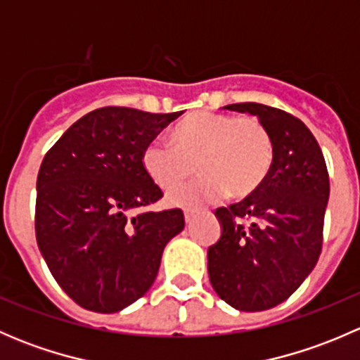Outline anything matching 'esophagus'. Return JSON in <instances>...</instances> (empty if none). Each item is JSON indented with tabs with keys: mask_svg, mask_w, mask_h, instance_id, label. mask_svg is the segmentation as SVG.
Instances as JSON below:
<instances>
[{
	"mask_svg": "<svg viewBox=\"0 0 360 360\" xmlns=\"http://www.w3.org/2000/svg\"><path fill=\"white\" fill-rule=\"evenodd\" d=\"M193 217H195V210H190V209L184 210V221H186V224H190L191 221H193Z\"/></svg>",
	"mask_w": 360,
	"mask_h": 360,
	"instance_id": "34e87169",
	"label": "esophagus"
}]
</instances>
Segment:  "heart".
Returning a JSON list of instances; mask_svg holds the SVG:
<instances>
[{"label": "heart", "instance_id": "obj_1", "mask_svg": "<svg viewBox=\"0 0 360 360\" xmlns=\"http://www.w3.org/2000/svg\"><path fill=\"white\" fill-rule=\"evenodd\" d=\"M172 142L150 141L141 163L158 188H172L167 203L174 207L200 205L224 191L235 200H244L263 186L274 165V141L256 118L195 112L174 129ZM197 168L202 178L176 186Z\"/></svg>", "mask_w": 360, "mask_h": 360}]
</instances>
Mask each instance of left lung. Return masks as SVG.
Listing matches in <instances>:
<instances>
[{
	"instance_id": "obj_1",
	"label": "left lung",
	"mask_w": 360,
	"mask_h": 360,
	"mask_svg": "<svg viewBox=\"0 0 360 360\" xmlns=\"http://www.w3.org/2000/svg\"><path fill=\"white\" fill-rule=\"evenodd\" d=\"M223 110L257 116L274 141V165L256 193L216 210L221 237L207 250V270L230 307L268 310L288 300L317 264L328 167L314 134L296 116L257 103Z\"/></svg>"
}]
</instances>
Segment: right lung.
<instances>
[{"label": "right lung", "instance_id": "1", "mask_svg": "<svg viewBox=\"0 0 360 360\" xmlns=\"http://www.w3.org/2000/svg\"><path fill=\"white\" fill-rule=\"evenodd\" d=\"M183 115L101 108L72 123L36 181V242L57 284L86 310L115 314L148 292L181 209L139 212L162 198L141 163L150 141Z\"/></svg>", "mask_w": 360, "mask_h": 360}]
</instances>
